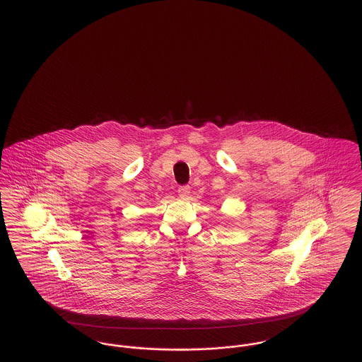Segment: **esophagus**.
<instances>
[{
	"instance_id": "1",
	"label": "esophagus",
	"mask_w": 362,
	"mask_h": 362,
	"mask_svg": "<svg viewBox=\"0 0 362 362\" xmlns=\"http://www.w3.org/2000/svg\"><path fill=\"white\" fill-rule=\"evenodd\" d=\"M177 193H179V197L182 199H187L190 197V187L189 186H182V187H179Z\"/></svg>"
}]
</instances>
